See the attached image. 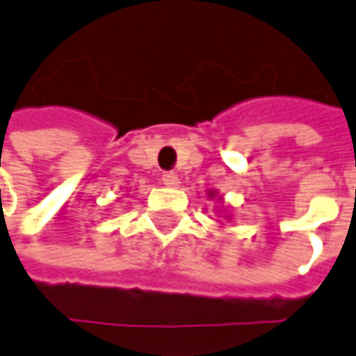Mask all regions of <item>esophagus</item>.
<instances>
[{
    "label": "esophagus",
    "mask_w": 356,
    "mask_h": 356,
    "mask_svg": "<svg viewBox=\"0 0 356 356\" xmlns=\"http://www.w3.org/2000/svg\"><path fill=\"white\" fill-rule=\"evenodd\" d=\"M162 184L168 186V188H176L180 184V178L176 172H164L162 174Z\"/></svg>",
    "instance_id": "34e87169"
}]
</instances>
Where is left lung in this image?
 Returning <instances> with one entry per match:
<instances>
[{
	"label": "left lung",
	"instance_id": "obj_1",
	"mask_svg": "<svg viewBox=\"0 0 356 356\" xmlns=\"http://www.w3.org/2000/svg\"><path fill=\"white\" fill-rule=\"evenodd\" d=\"M213 195H216V194H213V192H211V194H209V197H213Z\"/></svg>",
	"mask_w": 356,
	"mask_h": 356
}]
</instances>
